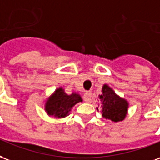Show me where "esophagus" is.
Wrapping results in <instances>:
<instances>
[{"instance_id":"esophagus-1","label":"esophagus","mask_w":160,"mask_h":160,"mask_svg":"<svg viewBox=\"0 0 160 160\" xmlns=\"http://www.w3.org/2000/svg\"><path fill=\"white\" fill-rule=\"evenodd\" d=\"M92 97V93L90 91H86L84 93V95H83V98H84V101L86 102H89L91 101Z\"/></svg>"}]
</instances>
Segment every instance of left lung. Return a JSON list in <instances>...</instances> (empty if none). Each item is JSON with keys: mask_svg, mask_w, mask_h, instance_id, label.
<instances>
[{"mask_svg": "<svg viewBox=\"0 0 160 160\" xmlns=\"http://www.w3.org/2000/svg\"><path fill=\"white\" fill-rule=\"evenodd\" d=\"M103 94L100 95L102 101V116L105 118L112 120V122H119L125 118L128 109V102L123 100L114 91L105 84L102 88Z\"/></svg>", "mask_w": 160, "mask_h": 160, "instance_id": "1", "label": "left lung"}]
</instances>
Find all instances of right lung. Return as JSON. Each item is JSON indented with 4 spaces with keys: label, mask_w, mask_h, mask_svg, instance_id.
Returning <instances> with one entry per match:
<instances>
[{
    "label": "right lung",
    "mask_w": 160,
    "mask_h": 160,
    "mask_svg": "<svg viewBox=\"0 0 160 160\" xmlns=\"http://www.w3.org/2000/svg\"><path fill=\"white\" fill-rule=\"evenodd\" d=\"M82 101L79 94L76 93L66 94L62 88H59L48 100L45 109L49 115L56 118H65L68 115L72 107Z\"/></svg>",
    "instance_id": "right-lung-1"
}]
</instances>
